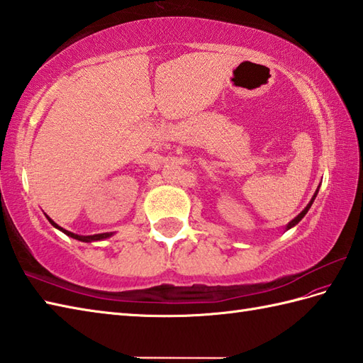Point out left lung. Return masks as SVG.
I'll list each match as a JSON object with an SVG mask.
<instances>
[{
    "instance_id": "8db88e82",
    "label": "left lung",
    "mask_w": 363,
    "mask_h": 363,
    "mask_svg": "<svg viewBox=\"0 0 363 363\" xmlns=\"http://www.w3.org/2000/svg\"><path fill=\"white\" fill-rule=\"evenodd\" d=\"M317 193H318V189L315 190V193H314V196H313V198H311V201H309V204H308V206H306L305 208H303V210H301V212H300V213H298V215H297L296 218H294V220H292V221H289V224H288V225H286V230H289V229H292V227H294V225H297V224H298V223H300V221L303 220V216H305V215L308 213V210L311 208V206H313V202H314V199H315V196H317Z\"/></svg>"
}]
</instances>
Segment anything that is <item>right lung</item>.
I'll return each instance as SVG.
<instances>
[{"instance_id":"obj_1","label":"right lung","mask_w":363,"mask_h":363,"mask_svg":"<svg viewBox=\"0 0 363 363\" xmlns=\"http://www.w3.org/2000/svg\"><path fill=\"white\" fill-rule=\"evenodd\" d=\"M46 218H48V221L52 224L55 229H58L60 232H63L65 235H67V237H71V238H74V240H79V241H82V242H94V241H102V240H106V238H109V237H113V232H106V233H96V235H77V233H72V232H69V230H66V229H63V227H60L58 225L57 223H54L52 220H50V218L46 215Z\"/></svg>"}]
</instances>
